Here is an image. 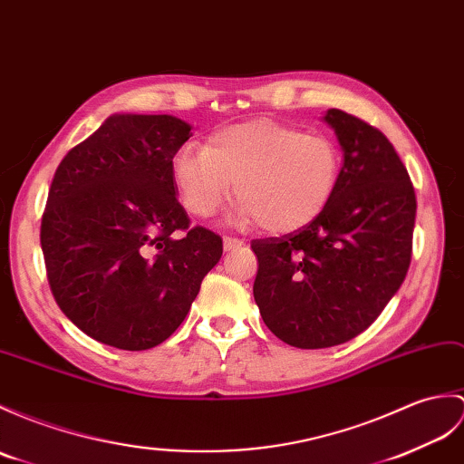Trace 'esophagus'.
Segmentation results:
<instances>
[{"instance_id": "obj_1", "label": "esophagus", "mask_w": 464, "mask_h": 464, "mask_svg": "<svg viewBox=\"0 0 464 464\" xmlns=\"http://www.w3.org/2000/svg\"><path fill=\"white\" fill-rule=\"evenodd\" d=\"M243 241L237 239V237H223V249L225 251H233L237 246H241Z\"/></svg>"}]
</instances>
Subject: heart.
<instances>
[{
    "instance_id": "obj_1",
    "label": "heart",
    "mask_w": 464,
    "mask_h": 464,
    "mask_svg": "<svg viewBox=\"0 0 464 464\" xmlns=\"http://www.w3.org/2000/svg\"><path fill=\"white\" fill-rule=\"evenodd\" d=\"M342 166L338 144L296 126L255 121L223 128L203 148L183 146L171 161L183 208L218 213L233 196L235 219L271 233L295 231L326 208Z\"/></svg>"
}]
</instances>
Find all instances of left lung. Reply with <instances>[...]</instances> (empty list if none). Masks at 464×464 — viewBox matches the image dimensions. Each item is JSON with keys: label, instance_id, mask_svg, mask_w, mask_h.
I'll return each instance as SVG.
<instances>
[{"label": "left lung", "instance_id": "1", "mask_svg": "<svg viewBox=\"0 0 464 464\" xmlns=\"http://www.w3.org/2000/svg\"><path fill=\"white\" fill-rule=\"evenodd\" d=\"M324 121L343 150L326 208L293 233L251 241L263 322L303 350L338 346L372 326L405 281L413 253L415 189L390 140L338 109Z\"/></svg>", "mask_w": 464, "mask_h": 464}]
</instances>
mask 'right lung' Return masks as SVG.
I'll list each match as a JSON object with an SVG mask.
<instances>
[{"label":"right lung","instance_id":"obj_1","mask_svg":"<svg viewBox=\"0 0 464 464\" xmlns=\"http://www.w3.org/2000/svg\"><path fill=\"white\" fill-rule=\"evenodd\" d=\"M191 126L116 114L71 148L41 219L47 281L63 314L118 350H148L188 316L223 241L191 227L171 161Z\"/></svg>","mask_w":464,"mask_h":464}]
</instances>
